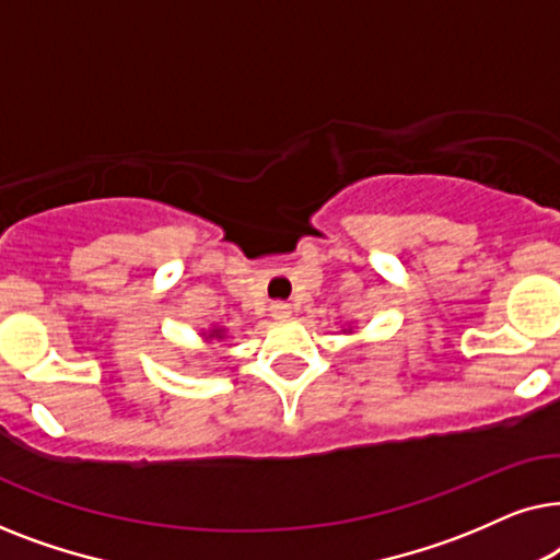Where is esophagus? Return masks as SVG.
Returning a JSON list of instances; mask_svg holds the SVG:
<instances>
[{
	"instance_id": "34e87169",
	"label": "esophagus",
	"mask_w": 560,
	"mask_h": 560,
	"mask_svg": "<svg viewBox=\"0 0 560 560\" xmlns=\"http://www.w3.org/2000/svg\"><path fill=\"white\" fill-rule=\"evenodd\" d=\"M270 313L278 320H285V318H290V313H293V311H290L288 303H272L270 305Z\"/></svg>"
}]
</instances>
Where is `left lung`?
I'll return each mask as SVG.
<instances>
[{
    "label": "left lung",
    "instance_id": "obj_1",
    "mask_svg": "<svg viewBox=\"0 0 560 560\" xmlns=\"http://www.w3.org/2000/svg\"><path fill=\"white\" fill-rule=\"evenodd\" d=\"M343 334H351V324H349V328H343Z\"/></svg>",
    "mask_w": 560,
    "mask_h": 560
}]
</instances>
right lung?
Here are the masks:
<instances>
[{"mask_svg":"<svg viewBox=\"0 0 560 560\" xmlns=\"http://www.w3.org/2000/svg\"><path fill=\"white\" fill-rule=\"evenodd\" d=\"M226 334H229V328H224V326H211L209 331H201V336H203V341H206V343H213V341L226 339Z\"/></svg>","mask_w":560,"mask_h":560,"instance_id":"obj_1","label":"right lung"}]
</instances>
